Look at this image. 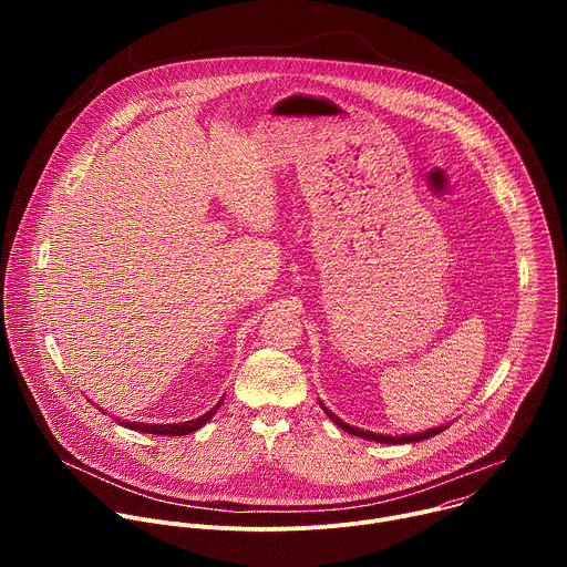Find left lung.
<instances>
[{"label": "left lung", "instance_id": "1", "mask_svg": "<svg viewBox=\"0 0 567 567\" xmlns=\"http://www.w3.org/2000/svg\"><path fill=\"white\" fill-rule=\"evenodd\" d=\"M320 409L326 411V415L339 426V429H343L346 433H350V435H357V437H363V440H372V442H381V444H411V442H422V440H429V437H433V435H440L442 431H446L449 429V424L446 426H437V429H429V431H424V433H415V435H381V433H372V431H361V429H357V426H350V424H346L343 420H339L330 409H326V403L320 401Z\"/></svg>", "mask_w": 567, "mask_h": 567}]
</instances>
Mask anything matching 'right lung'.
I'll list each match as a JSON object with an SVG mask.
<instances>
[{"label":"right lung","instance_id":"1","mask_svg":"<svg viewBox=\"0 0 567 567\" xmlns=\"http://www.w3.org/2000/svg\"><path fill=\"white\" fill-rule=\"evenodd\" d=\"M221 401H224V399H219L217 406L210 409L206 415H202V417H197V420H190V422H182V424H141V422H127V420H125V422H118V424L125 426V429H132V431L150 433V435H173V437H179V435H188V433L202 429V426L219 411Z\"/></svg>","mask_w":567,"mask_h":567}]
</instances>
